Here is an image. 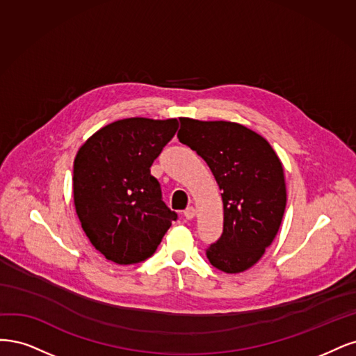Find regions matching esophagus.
Wrapping results in <instances>:
<instances>
[{"instance_id":"1","label":"esophagus","mask_w":356,"mask_h":356,"mask_svg":"<svg viewBox=\"0 0 356 356\" xmlns=\"http://www.w3.org/2000/svg\"><path fill=\"white\" fill-rule=\"evenodd\" d=\"M195 214H197V210H195L193 207H188V209H186L185 211H183V216H185L188 220L193 219V217H195Z\"/></svg>"}]
</instances>
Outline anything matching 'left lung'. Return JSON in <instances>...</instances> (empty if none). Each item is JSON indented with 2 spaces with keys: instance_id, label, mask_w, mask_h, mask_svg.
<instances>
[{
  "instance_id": "left-lung-1",
  "label": "left lung",
  "mask_w": 356,
  "mask_h": 356,
  "mask_svg": "<svg viewBox=\"0 0 356 356\" xmlns=\"http://www.w3.org/2000/svg\"><path fill=\"white\" fill-rule=\"evenodd\" d=\"M179 120V140L207 163L223 191V234L207 257L222 272H244L265 254L282 222L286 189L281 159L265 137L243 124Z\"/></svg>"
}]
</instances>
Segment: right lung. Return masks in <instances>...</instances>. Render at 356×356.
<instances>
[{
    "instance_id": "add662e5",
    "label": "right lung",
    "mask_w": 356,
    "mask_h": 356,
    "mask_svg": "<svg viewBox=\"0 0 356 356\" xmlns=\"http://www.w3.org/2000/svg\"><path fill=\"white\" fill-rule=\"evenodd\" d=\"M179 129L176 118H125L97 130L74 161V204L90 243L108 260L151 257L177 219L151 165Z\"/></svg>"
}]
</instances>
